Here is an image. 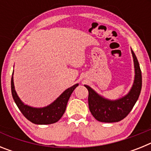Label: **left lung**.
Here are the masks:
<instances>
[{
  "mask_svg": "<svg viewBox=\"0 0 151 151\" xmlns=\"http://www.w3.org/2000/svg\"><path fill=\"white\" fill-rule=\"evenodd\" d=\"M134 66V79L132 87L126 95L111 101L98 94L94 90L85 85L88 91V106L92 116L99 122H116L128 116L138 101L142 86V77L139 63L132 50Z\"/></svg>",
  "mask_w": 151,
  "mask_h": 151,
  "instance_id": "8db88e82",
  "label": "left lung"
}]
</instances>
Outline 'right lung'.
I'll return each mask as SVG.
<instances>
[{"instance_id":"1","label":"right lung","mask_w":151,"mask_h":151,"mask_svg":"<svg viewBox=\"0 0 151 151\" xmlns=\"http://www.w3.org/2000/svg\"><path fill=\"white\" fill-rule=\"evenodd\" d=\"M78 84L64 91L57 99L48 106L36 108L25 104L17 95L13 83V73L11 78V91L13 98L21 113L28 120L37 125H49L57 122L60 119L66 110L68 101L74 89Z\"/></svg>"}]
</instances>
